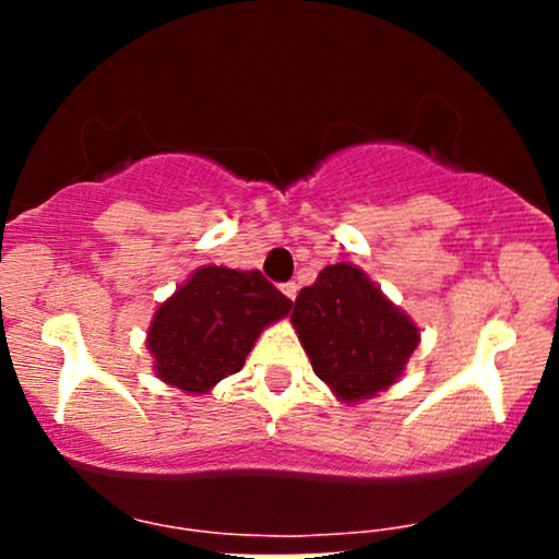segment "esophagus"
Here are the masks:
<instances>
[{
  "label": "esophagus",
  "instance_id": "esophagus-1",
  "mask_svg": "<svg viewBox=\"0 0 559 559\" xmlns=\"http://www.w3.org/2000/svg\"><path fill=\"white\" fill-rule=\"evenodd\" d=\"M281 292H284L286 294V297L288 299H297V292H299V286L297 284H294V281H288V284H284V286H281Z\"/></svg>",
  "mask_w": 559,
  "mask_h": 559
}]
</instances>
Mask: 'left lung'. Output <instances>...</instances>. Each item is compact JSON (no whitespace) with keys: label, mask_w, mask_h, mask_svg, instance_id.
<instances>
[{"label":"left lung","mask_w":559,"mask_h":559,"mask_svg":"<svg viewBox=\"0 0 559 559\" xmlns=\"http://www.w3.org/2000/svg\"><path fill=\"white\" fill-rule=\"evenodd\" d=\"M292 323L316 376L346 404L389 389L420 342L407 312L349 262L323 267L301 288Z\"/></svg>","instance_id":"8db88e82"}]
</instances>
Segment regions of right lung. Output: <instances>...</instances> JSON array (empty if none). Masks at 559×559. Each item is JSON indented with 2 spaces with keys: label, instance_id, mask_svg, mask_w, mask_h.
I'll use <instances>...</instances> for the list:
<instances>
[{
  "label": "right lung",
  "instance_id": "add662e5",
  "mask_svg": "<svg viewBox=\"0 0 559 559\" xmlns=\"http://www.w3.org/2000/svg\"><path fill=\"white\" fill-rule=\"evenodd\" d=\"M288 310L292 299L260 271L199 267L152 318V368L168 386L207 394L217 381L239 373L260 333Z\"/></svg>",
  "mask_w": 559,
  "mask_h": 559
}]
</instances>
